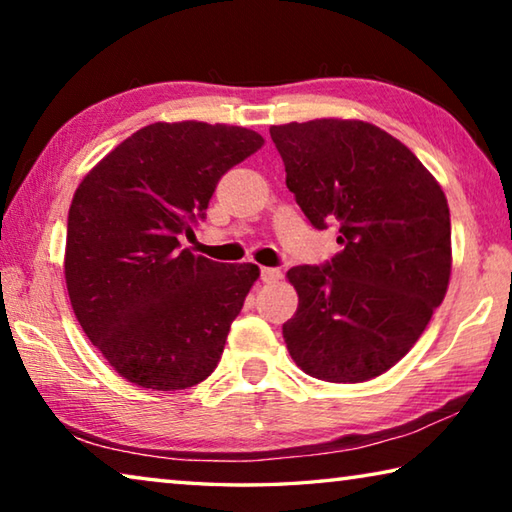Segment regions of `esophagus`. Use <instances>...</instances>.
I'll return each mask as SVG.
<instances>
[{"mask_svg": "<svg viewBox=\"0 0 512 512\" xmlns=\"http://www.w3.org/2000/svg\"><path fill=\"white\" fill-rule=\"evenodd\" d=\"M262 282H277L282 277V271L280 268H268V266H262Z\"/></svg>", "mask_w": 512, "mask_h": 512, "instance_id": "34e87169", "label": "esophagus"}]
</instances>
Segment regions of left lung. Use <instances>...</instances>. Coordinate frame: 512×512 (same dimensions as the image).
<instances>
[{
	"label": "left lung",
	"mask_w": 512,
	"mask_h": 512,
	"mask_svg": "<svg viewBox=\"0 0 512 512\" xmlns=\"http://www.w3.org/2000/svg\"><path fill=\"white\" fill-rule=\"evenodd\" d=\"M296 194L318 230L339 223L343 250L293 266L298 309L282 325L296 366L332 384L391 370L427 329L452 275L443 187L391 133L361 119L271 126Z\"/></svg>",
	"instance_id": "obj_1"
}]
</instances>
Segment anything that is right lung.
I'll return each instance as SVG.
<instances>
[{
	"label": "right lung",
	"mask_w": 512,
	"mask_h": 512,
	"mask_svg": "<svg viewBox=\"0 0 512 512\" xmlns=\"http://www.w3.org/2000/svg\"><path fill=\"white\" fill-rule=\"evenodd\" d=\"M264 146L241 126L155 121L88 171L69 205L65 282L83 332L117 375L153 391L201 384L259 277L189 248L225 171Z\"/></svg>",
	"instance_id": "obj_1"
}]
</instances>
